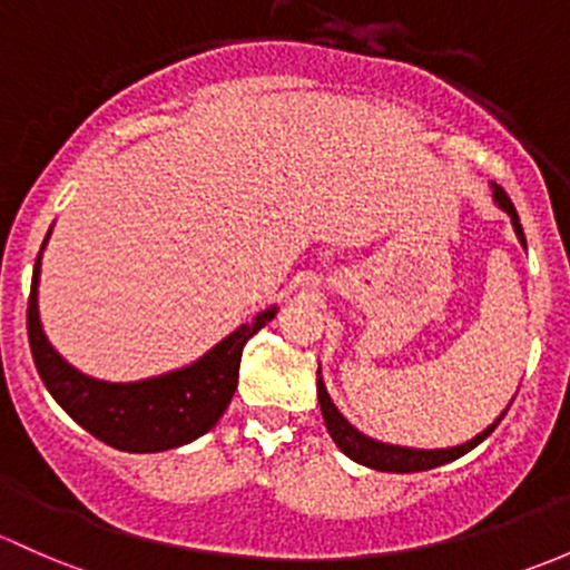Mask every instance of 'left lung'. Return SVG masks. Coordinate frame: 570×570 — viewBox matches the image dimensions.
<instances>
[{"mask_svg":"<svg viewBox=\"0 0 570 570\" xmlns=\"http://www.w3.org/2000/svg\"><path fill=\"white\" fill-rule=\"evenodd\" d=\"M491 196H494V205L500 207L502 213L511 215L513 232H517L519 243L527 248L524 229H522V224H519V213H517V207H513V202L508 199L505 190L494 183H491ZM316 395H320L322 417H325V426H327V431H331L335 445H338L352 461H357V464L371 466V470H380V472H423V470H434V466H442V464H448V461L464 456V453H470L472 448L481 445L491 431L500 426V421L505 417V412L511 410V404H513V399H511V404H508L505 410L497 415V421L491 423V426L483 429L478 436L466 440L464 445L431 448L429 451V448H406V445H391V442H380V440H374V436L363 434L361 429L352 426V423L341 415L338 406L333 404L331 393H327V387H325V380H322V371H316Z\"/></svg>","mask_w":570,"mask_h":570,"instance_id":"1","label":"left lung"}]
</instances>
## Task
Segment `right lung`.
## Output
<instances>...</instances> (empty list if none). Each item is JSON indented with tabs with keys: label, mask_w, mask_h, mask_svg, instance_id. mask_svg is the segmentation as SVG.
Here are the masks:
<instances>
[{
	"label": "right lung",
	"mask_w": 570,
	"mask_h": 570,
	"mask_svg": "<svg viewBox=\"0 0 570 570\" xmlns=\"http://www.w3.org/2000/svg\"><path fill=\"white\" fill-rule=\"evenodd\" d=\"M53 229V226H51ZM51 229L40 245L38 262L32 273V292H29L27 331L32 346L38 374L59 406L98 436L106 445L128 453H158L169 448L188 445L207 434L229 406L237 391L239 357L245 341L278 314L275 305L259 311L250 322L239 325L226 338H220L213 350H207L199 361L166 374L147 376L136 382H106L76 368L53 350L40 322L38 284L40 259L51 237Z\"/></svg>",
	"instance_id": "add662e5"
}]
</instances>
